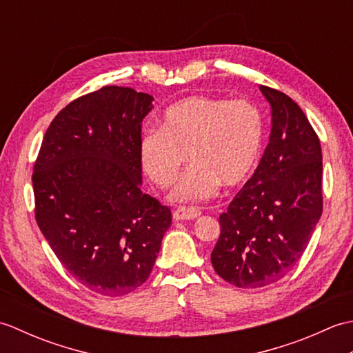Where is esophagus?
<instances>
[{
	"instance_id": "34e87169",
	"label": "esophagus",
	"mask_w": 353,
	"mask_h": 353,
	"mask_svg": "<svg viewBox=\"0 0 353 353\" xmlns=\"http://www.w3.org/2000/svg\"><path fill=\"white\" fill-rule=\"evenodd\" d=\"M200 211L196 208H177L174 214H172V219L176 221H186V220H194L200 216Z\"/></svg>"
}]
</instances>
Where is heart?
Listing matches in <instances>:
<instances>
[{
	"instance_id": "heart-1",
	"label": "heart",
	"mask_w": 353,
	"mask_h": 353,
	"mask_svg": "<svg viewBox=\"0 0 353 353\" xmlns=\"http://www.w3.org/2000/svg\"><path fill=\"white\" fill-rule=\"evenodd\" d=\"M265 137L264 115L249 100L191 95L163 112L161 127L139 138L142 171L154 185L168 188L190 159L172 201L196 203L212 199L220 185L234 188L250 177Z\"/></svg>"
}]
</instances>
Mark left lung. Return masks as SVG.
Listing matches in <instances>:
<instances>
[{"mask_svg": "<svg viewBox=\"0 0 353 353\" xmlns=\"http://www.w3.org/2000/svg\"><path fill=\"white\" fill-rule=\"evenodd\" d=\"M272 109L268 144L253 176L226 212L212 267L238 288H261L296 265L323 211L321 148L302 109L288 95L259 86Z\"/></svg>", "mask_w": 353, "mask_h": 353, "instance_id": "8db88e82", "label": "left lung"}]
</instances>
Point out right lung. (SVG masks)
<instances>
[{
  "label": "right lung",
  "instance_id": "1",
  "mask_svg": "<svg viewBox=\"0 0 353 353\" xmlns=\"http://www.w3.org/2000/svg\"><path fill=\"white\" fill-rule=\"evenodd\" d=\"M153 97L104 86L59 112L33 168L36 221L62 265L99 294L144 283L171 211L141 191V124Z\"/></svg>",
  "mask_w": 353,
  "mask_h": 353
}]
</instances>
